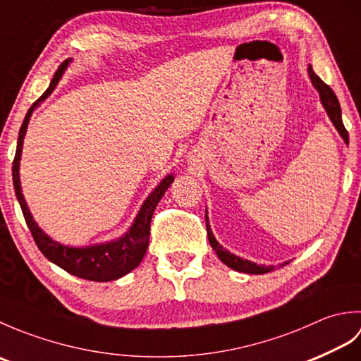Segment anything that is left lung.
Masks as SVG:
<instances>
[{
    "instance_id": "8db88e82",
    "label": "left lung",
    "mask_w": 361,
    "mask_h": 361,
    "mask_svg": "<svg viewBox=\"0 0 361 361\" xmlns=\"http://www.w3.org/2000/svg\"><path fill=\"white\" fill-rule=\"evenodd\" d=\"M307 73H309V78L313 88L318 91L319 99H321V104H323L324 110L327 113L329 119L332 121L334 127L336 128V132L340 133V136L343 137V141L349 144V135H348V130L344 128L343 126V119H341V106L338 99H336L335 93L332 91V88L326 85V83L321 80L318 75L313 71L312 65H309L307 68ZM206 231H208V239L212 250L216 251L217 257L224 262L225 265H228L229 268H233V270L239 271V273H248V274H264V273H270L274 270L273 265H257L255 262H251L248 259H242L239 256L233 255V252H229L226 248L221 247V245L217 242L216 237H214L212 231H211V225H209V219H208V211H206Z\"/></svg>"
}]
</instances>
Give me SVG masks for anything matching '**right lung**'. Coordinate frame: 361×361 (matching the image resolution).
<instances>
[{"mask_svg":"<svg viewBox=\"0 0 361 361\" xmlns=\"http://www.w3.org/2000/svg\"><path fill=\"white\" fill-rule=\"evenodd\" d=\"M73 59H68L59 66L57 73L54 74V79L49 83V88L44 91L43 96L35 101L30 109L27 110L25 121H23L20 133H18V142H17V152H15V159L12 166V178H13V188L15 195L21 206L23 216L27 224V228L32 233L34 240L37 243L38 250H40L44 257L51 260L52 264L63 268L65 271L71 273L78 278L94 281V282H109L119 279L126 276L141 264V260L145 256V251L149 247V235H150V221L152 216L155 212L157 204L161 198L166 194L167 188L172 185L175 176L173 173L166 175L159 185L152 190L150 195L145 198L142 206L137 211L136 217L133 220L132 226H130L124 235L118 237V239L104 242V243H94L88 245V247H68V245L60 243L57 240L51 239L43 229L38 226L34 220L32 214L29 211V206L25 200V195L21 192V181H20V161H21V152H23V142H25L26 130L29 126V119L32 116L34 110L40 106L43 101H46L51 96V93L56 90L59 80L62 79L66 68L70 66Z\"/></svg>","mask_w":361,"mask_h":361,"instance_id":"right-lung-1","label":"right lung"}]
</instances>
